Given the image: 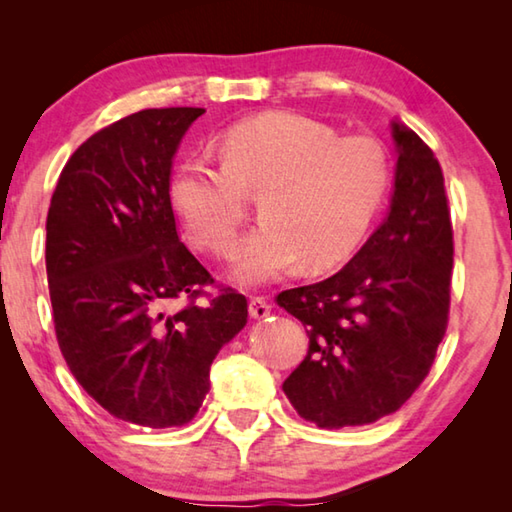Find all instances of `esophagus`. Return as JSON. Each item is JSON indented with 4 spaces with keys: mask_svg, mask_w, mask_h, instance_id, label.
I'll return each mask as SVG.
<instances>
[{
    "mask_svg": "<svg viewBox=\"0 0 512 512\" xmlns=\"http://www.w3.org/2000/svg\"><path fill=\"white\" fill-rule=\"evenodd\" d=\"M248 311L253 318H264L271 314V305H268V300L264 296H250Z\"/></svg>",
    "mask_w": 512,
    "mask_h": 512,
    "instance_id": "obj_1",
    "label": "esophagus"
}]
</instances>
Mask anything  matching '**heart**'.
<instances>
[{
    "label": "heart",
    "instance_id": "b5f03b06",
    "mask_svg": "<svg viewBox=\"0 0 512 512\" xmlns=\"http://www.w3.org/2000/svg\"><path fill=\"white\" fill-rule=\"evenodd\" d=\"M223 160L196 155L169 180V203L205 253H232L262 196V223L237 253L235 275L264 284L300 262L325 271L366 241L391 189L388 149L372 135H339L300 112H262L223 133Z\"/></svg>",
    "mask_w": 512,
    "mask_h": 512
}]
</instances>
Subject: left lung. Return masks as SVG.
Wrapping results in <instances>:
<instances>
[{
	"instance_id": "left-lung-1",
	"label": "left lung",
	"mask_w": 512,
	"mask_h": 512,
	"mask_svg": "<svg viewBox=\"0 0 512 512\" xmlns=\"http://www.w3.org/2000/svg\"><path fill=\"white\" fill-rule=\"evenodd\" d=\"M393 137L400 158L386 221L339 273L275 298L309 336L282 388L320 429L395 413L447 332L454 230L443 169L411 128L393 124Z\"/></svg>"
}]
</instances>
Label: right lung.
Here are the masks:
<instances>
[{
  "label": "right lung",
  "mask_w": 512,
  "mask_h": 512,
  "mask_svg": "<svg viewBox=\"0 0 512 512\" xmlns=\"http://www.w3.org/2000/svg\"><path fill=\"white\" fill-rule=\"evenodd\" d=\"M203 112L149 108L101 128L67 160L47 212L58 348L92 400L140 427L192 420L214 357L248 320L246 296L180 241L169 203L173 155Z\"/></svg>",
  "instance_id": "add662e5"
}]
</instances>
